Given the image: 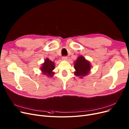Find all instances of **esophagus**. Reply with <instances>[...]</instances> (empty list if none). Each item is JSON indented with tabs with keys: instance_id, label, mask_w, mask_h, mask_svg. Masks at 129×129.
I'll list each match as a JSON object with an SVG mask.
<instances>
[{
	"instance_id": "esophagus-1",
	"label": "esophagus",
	"mask_w": 129,
	"mask_h": 129,
	"mask_svg": "<svg viewBox=\"0 0 129 129\" xmlns=\"http://www.w3.org/2000/svg\"><path fill=\"white\" fill-rule=\"evenodd\" d=\"M68 56H63V57H62V59H63V60H68Z\"/></svg>"
}]
</instances>
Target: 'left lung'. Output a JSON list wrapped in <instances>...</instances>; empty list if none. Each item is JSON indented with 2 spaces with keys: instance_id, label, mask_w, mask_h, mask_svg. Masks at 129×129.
<instances>
[{
  "instance_id": "left-lung-1",
  "label": "left lung",
  "mask_w": 129,
  "mask_h": 129,
  "mask_svg": "<svg viewBox=\"0 0 129 129\" xmlns=\"http://www.w3.org/2000/svg\"><path fill=\"white\" fill-rule=\"evenodd\" d=\"M74 63V69L76 70L74 74L76 75L84 77L88 74L91 68L89 61L85 60L82 56H79Z\"/></svg>"
}]
</instances>
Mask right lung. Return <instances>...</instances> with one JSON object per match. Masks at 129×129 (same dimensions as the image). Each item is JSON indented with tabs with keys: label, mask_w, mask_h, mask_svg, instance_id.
Segmentation results:
<instances>
[{
	"label": "right lung",
	"mask_w": 129,
	"mask_h": 129,
	"mask_svg": "<svg viewBox=\"0 0 129 129\" xmlns=\"http://www.w3.org/2000/svg\"><path fill=\"white\" fill-rule=\"evenodd\" d=\"M55 68V63L53 61L50 60L48 58H47L45 60V63L42 64L41 70L44 74H45L48 77H52L54 73L52 72Z\"/></svg>",
	"instance_id": "1"
}]
</instances>
